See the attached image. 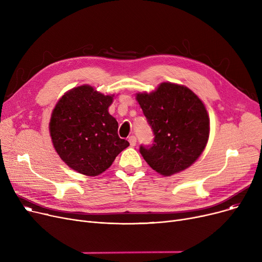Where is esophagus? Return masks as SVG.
Returning a JSON list of instances; mask_svg holds the SVG:
<instances>
[{"mask_svg":"<svg viewBox=\"0 0 262 262\" xmlns=\"http://www.w3.org/2000/svg\"><path fill=\"white\" fill-rule=\"evenodd\" d=\"M128 142H129L130 146H135L136 142H137V138H136L135 136H129L128 137Z\"/></svg>","mask_w":262,"mask_h":262,"instance_id":"34e87169","label":"esophagus"}]
</instances>
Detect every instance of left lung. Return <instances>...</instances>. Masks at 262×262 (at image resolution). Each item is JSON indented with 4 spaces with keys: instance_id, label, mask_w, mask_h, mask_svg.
<instances>
[{
    "instance_id": "8db88e82",
    "label": "left lung",
    "mask_w": 262,
    "mask_h": 262,
    "mask_svg": "<svg viewBox=\"0 0 262 262\" xmlns=\"http://www.w3.org/2000/svg\"><path fill=\"white\" fill-rule=\"evenodd\" d=\"M136 100L155 135L152 146H140L148 166L163 176L192 166L207 145L210 120L204 103L184 85L164 81Z\"/></svg>"
}]
</instances>
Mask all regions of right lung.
I'll return each instance as SVG.
<instances>
[{
	"label": "right lung",
	"instance_id": "add662e5",
	"mask_svg": "<svg viewBox=\"0 0 262 262\" xmlns=\"http://www.w3.org/2000/svg\"><path fill=\"white\" fill-rule=\"evenodd\" d=\"M114 96L81 85L67 91L55 105L49 130L55 150L69 168L98 176L129 145L118 136V122L108 113Z\"/></svg>",
	"mask_w": 262,
	"mask_h": 262
}]
</instances>
